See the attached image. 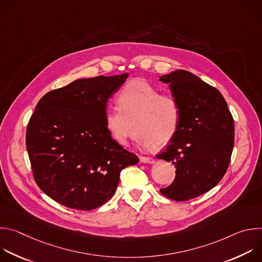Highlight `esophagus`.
I'll return each mask as SVG.
<instances>
[{
    "mask_svg": "<svg viewBox=\"0 0 262 262\" xmlns=\"http://www.w3.org/2000/svg\"><path fill=\"white\" fill-rule=\"evenodd\" d=\"M140 161L144 164H155L156 160L152 158H147V157H140Z\"/></svg>",
    "mask_w": 262,
    "mask_h": 262,
    "instance_id": "1",
    "label": "esophagus"
}]
</instances>
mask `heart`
Here are the masks:
<instances>
[{
	"label": "heart",
	"instance_id": "1",
	"mask_svg": "<svg viewBox=\"0 0 262 262\" xmlns=\"http://www.w3.org/2000/svg\"><path fill=\"white\" fill-rule=\"evenodd\" d=\"M119 107L104 112V124L120 145L127 144L135 128V141L142 146L156 148L167 145L176 135L181 107L178 100L143 80L129 82L120 91Z\"/></svg>",
	"mask_w": 262,
	"mask_h": 262
}]
</instances>
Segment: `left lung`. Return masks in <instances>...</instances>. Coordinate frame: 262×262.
<instances>
[{
	"label": "left lung",
	"instance_id": "left-lung-1",
	"mask_svg": "<svg viewBox=\"0 0 262 262\" xmlns=\"http://www.w3.org/2000/svg\"><path fill=\"white\" fill-rule=\"evenodd\" d=\"M181 107L176 135L158 159L176 168L173 182L161 193L175 201L196 198L226 173L234 144V121L226 100L194 73L177 69L160 77Z\"/></svg>",
	"mask_w": 262,
	"mask_h": 262
}]
</instances>
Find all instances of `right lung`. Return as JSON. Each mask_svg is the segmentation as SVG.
Here are the masks:
<instances>
[{
	"label": "right lung",
	"mask_w": 262,
	"mask_h": 262,
	"mask_svg": "<svg viewBox=\"0 0 262 262\" xmlns=\"http://www.w3.org/2000/svg\"><path fill=\"white\" fill-rule=\"evenodd\" d=\"M127 77L80 79L37 103L27 127V150L36 183L56 202L95 209L115 194L121 170L139 163L104 124L106 103Z\"/></svg>",
	"instance_id": "right-lung-1"
}]
</instances>
